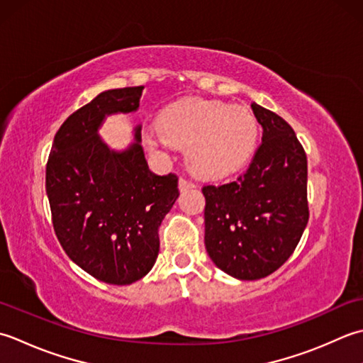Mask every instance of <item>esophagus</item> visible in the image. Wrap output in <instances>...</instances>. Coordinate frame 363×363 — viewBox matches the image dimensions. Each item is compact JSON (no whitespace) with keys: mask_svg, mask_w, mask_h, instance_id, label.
Wrapping results in <instances>:
<instances>
[{"mask_svg":"<svg viewBox=\"0 0 363 363\" xmlns=\"http://www.w3.org/2000/svg\"><path fill=\"white\" fill-rule=\"evenodd\" d=\"M194 186H196V184L189 182V180H186V179H180V182H179V189L180 191H186V189H191Z\"/></svg>","mask_w":363,"mask_h":363,"instance_id":"1","label":"esophagus"}]
</instances>
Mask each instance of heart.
Instances as JSON below:
<instances>
[{
  "mask_svg": "<svg viewBox=\"0 0 363 363\" xmlns=\"http://www.w3.org/2000/svg\"><path fill=\"white\" fill-rule=\"evenodd\" d=\"M147 138L164 150L186 149L191 171L216 179L235 172L250 158L258 127L247 108L219 100L184 99L161 111Z\"/></svg>",
  "mask_w": 363,
  "mask_h": 363,
  "instance_id": "b5f03b06",
  "label": "heart"
}]
</instances>
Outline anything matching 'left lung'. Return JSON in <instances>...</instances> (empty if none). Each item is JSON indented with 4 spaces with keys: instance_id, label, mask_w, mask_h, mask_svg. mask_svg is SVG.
Wrapping results in <instances>:
<instances>
[{
    "instance_id": "obj_1",
    "label": "left lung",
    "mask_w": 363,
    "mask_h": 363,
    "mask_svg": "<svg viewBox=\"0 0 363 363\" xmlns=\"http://www.w3.org/2000/svg\"><path fill=\"white\" fill-rule=\"evenodd\" d=\"M250 106L263 136L249 169L235 182L202 189L206 252L240 280L279 269L308 223L306 152L282 117L257 103Z\"/></svg>"
}]
</instances>
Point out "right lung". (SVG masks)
<instances>
[{"label":"right lung","instance_id":"add662e5","mask_svg":"<svg viewBox=\"0 0 363 363\" xmlns=\"http://www.w3.org/2000/svg\"><path fill=\"white\" fill-rule=\"evenodd\" d=\"M143 89H109L75 111L57 130L47 162L59 242L73 263L111 285H130L153 268L158 228L179 197L177 175L149 169L140 125L123 150L99 135L108 116L136 113Z\"/></svg>","mask_w":363,"mask_h":363}]
</instances>
